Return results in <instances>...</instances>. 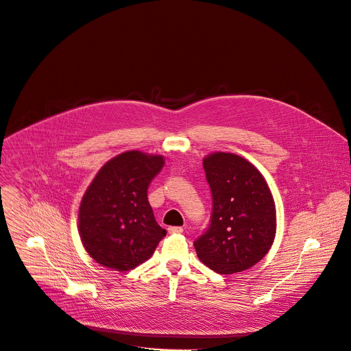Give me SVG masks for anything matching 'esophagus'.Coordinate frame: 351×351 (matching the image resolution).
Masks as SVG:
<instances>
[{
  "instance_id": "34e87169",
  "label": "esophagus",
  "mask_w": 351,
  "mask_h": 351,
  "mask_svg": "<svg viewBox=\"0 0 351 351\" xmlns=\"http://www.w3.org/2000/svg\"><path fill=\"white\" fill-rule=\"evenodd\" d=\"M168 232L171 234H179L183 232V228L182 226H171V228H168Z\"/></svg>"
}]
</instances>
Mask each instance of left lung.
Returning a JSON list of instances; mask_svg holds the SVG:
<instances>
[{
	"mask_svg": "<svg viewBox=\"0 0 351 351\" xmlns=\"http://www.w3.org/2000/svg\"><path fill=\"white\" fill-rule=\"evenodd\" d=\"M213 193L211 225L194 241L198 260L221 275L260 263L276 234V208L261 172L245 158L215 152L203 160Z\"/></svg>",
	"mask_w": 351,
	"mask_h": 351,
	"instance_id": "1",
	"label": "left lung"
}]
</instances>
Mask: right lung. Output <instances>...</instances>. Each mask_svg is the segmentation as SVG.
Instances as JSON below:
<instances>
[{
    "label": "right lung",
    "instance_id": "1",
    "mask_svg": "<svg viewBox=\"0 0 351 351\" xmlns=\"http://www.w3.org/2000/svg\"><path fill=\"white\" fill-rule=\"evenodd\" d=\"M162 156L125 152L97 172L79 207V234L88 256L114 271H130L152 257L167 234L148 203L149 182Z\"/></svg>",
    "mask_w": 351,
    "mask_h": 351
}]
</instances>
